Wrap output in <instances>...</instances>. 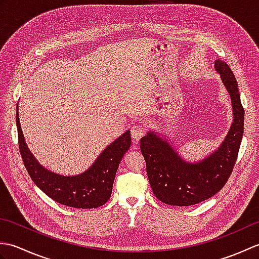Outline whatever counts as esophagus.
I'll return each mask as SVG.
<instances>
[{"label":"esophagus","mask_w":259,"mask_h":259,"mask_svg":"<svg viewBox=\"0 0 259 259\" xmlns=\"http://www.w3.org/2000/svg\"><path fill=\"white\" fill-rule=\"evenodd\" d=\"M145 133H146V130L141 124H135L131 126V137H133V139L136 142H138L142 138V137L145 136Z\"/></svg>","instance_id":"1"}]
</instances>
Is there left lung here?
<instances>
[{
	"label": "left lung",
	"mask_w": 259,
	"mask_h": 259,
	"mask_svg": "<svg viewBox=\"0 0 259 259\" xmlns=\"http://www.w3.org/2000/svg\"><path fill=\"white\" fill-rule=\"evenodd\" d=\"M224 85L232 99L234 121L221 147L203 160L185 161L166 139L148 133L140 140L147 176L153 194L170 206H191L216 195L233 172L244 135V108L232 69L222 60L214 61Z\"/></svg>",
	"instance_id": "obj_1"
}]
</instances>
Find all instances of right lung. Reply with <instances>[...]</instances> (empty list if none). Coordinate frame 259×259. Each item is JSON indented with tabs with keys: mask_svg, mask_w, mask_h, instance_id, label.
<instances>
[{
	"mask_svg": "<svg viewBox=\"0 0 259 259\" xmlns=\"http://www.w3.org/2000/svg\"><path fill=\"white\" fill-rule=\"evenodd\" d=\"M16 126L22 160L33 183L47 196L61 205L82 209L100 207L110 199L119 163L131 145L129 130L109 145L87 171L61 176L42 167L33 157L24 141L18 109Z\"/></svg>",
	"mask_w": 259,
	"mask_h": 259,
	"instance_id": "right-lung-1",
	"label": "right lung"
}]
</instances>
